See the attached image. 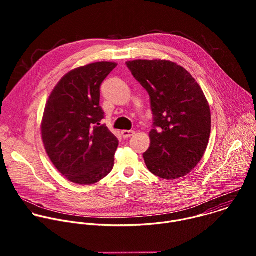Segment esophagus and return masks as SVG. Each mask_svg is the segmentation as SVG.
Segmentation results:
<instances>
[{
    "instance_id": "34e87169",
    "label": "esophagus",
    "mask_w": 256,
    "mask_h": 256,
    "mask_svg": "<svg viewBox=\"0 0 256 256\" xmlns=\"http://www.w3.org/2000/svg\"><path fill=\"white\" fill-rule=\"evenodd\" d=\"M134 130H122V138H130L132 136H134Z\"/></svg>"
}]
</instances>
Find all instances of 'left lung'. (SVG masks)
I'll return each instance as SVG.
<instances>
[{
  "mask_svg": "<svg viewBox=\"0 0 256 256\" xmlns=\"http://www.w3.org/2000/svg\"><path fill=\"white\" fill-rule=\"evenodd\" d=\"M149 93L153 112L151 144L144 153L148 169L172 180L188 175L202 160L210 134L208 100L190 72L170 60L126 62Z\"/></svg>",
  "mask_w": 256,
  "mask_h": 256,
  "instance_id": "1",
  "label": "left lung"
}]
</instances>
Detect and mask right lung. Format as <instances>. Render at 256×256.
<instances>
[{"instance_id":"1","label":"right lung","mask_w":256,"mask_h":256,"mask_svg":"<svg viewBox=\"0 0 256 256\" xmlns=\"http://www.w3.org/2000/svg\"><path fill=\"white\" fill-rule=\"evenodd\" d=\"M116 62H99L68 72L52 90L42 122L46 151L70 181L90 186L114 168L118 140L101 124L100 86Z\"/></svg>"}]
</instances>
